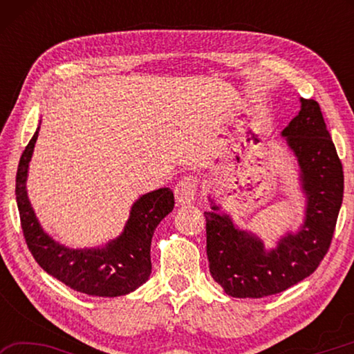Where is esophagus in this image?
<instances>
[{"label": "esophagus", "instance_id": "1", "mask_svg": "<svg viewBox=\"0 0 354 354\" xmlns=\"http://www.w3.org/2000/svg\"><path fill=\"white\" fill-rule=\"evenodd\" d=\"M196 187H198V181L195 176L187 175L184 176L181 181L176 184L175 187V198L179 206H185L194 203L196 195Z\"/></svg>", "mask_w": 354, "mask_h": 354}]
</instances>
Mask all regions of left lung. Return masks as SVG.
<instances>
[{
    "label": "left lung",
    "mask_w": 354,
    "mask_h": 354,
    "mask_svg": "<svg viewBox=\"0 0 354 354\" xmlns=\"http://www.w3.org/2000/svg\"><path fill=\"white\" fill-rule=\"evenodd\" d=\"M301 111L283 129L297 156L301 189L306 195L304 223L266 250L259 237L242 231L230 215L212 211L206 217L209 272L227 295L262 298L274 295L308 278L328 253L344 198V170L320 106L301 98Z\"/></svg>",
    "instance_id": "left-lung-1"
}]
</instances>
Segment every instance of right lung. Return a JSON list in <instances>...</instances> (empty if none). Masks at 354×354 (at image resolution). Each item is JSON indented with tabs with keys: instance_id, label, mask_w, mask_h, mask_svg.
Segmentation results:
<instances>
[{
	"instance_id": "add662e5",
	"label": "right lung",
	"mask_w": 354,
	"mask_h": 354,
	"mask_svg": "<svg viewBox=\"0 0 354 354\" xmlns=\"http://www.w3.org/2000/svg\"><path fill=\"white\" fill-rule=\"evenodd\" d=\"M39 129L21 154L15 178L23 236L35 262L53 278L86 295L120 297L136 290L151 273V239L158 225L173 211V192L162 187L142 195L131 207L122 234L107 242L103 248L64 247L41 230L28 198V169Z\"/></svg>"
}]
</instances>
